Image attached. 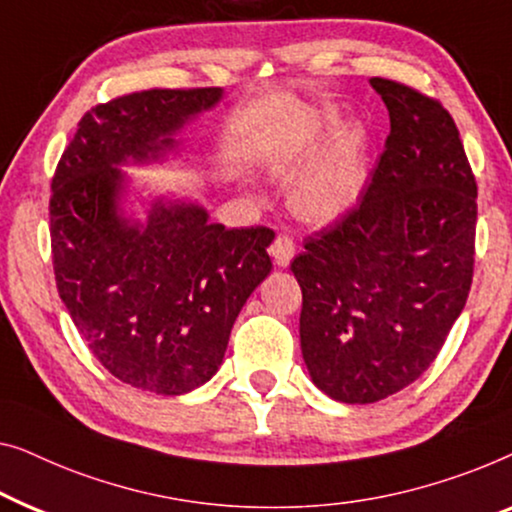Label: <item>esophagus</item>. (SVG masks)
<instances>
[{"instance_id":"esophagus-1","label":"esophagus","mask_w":512,"mask_h":512,"mask_svg":"<svg viewBox=\"0 0 512 512\" xmlns=\"http://www.w3.org/2000/svg\"><path fill=\"white\" fill-rule=\"evenodd\" d=\"M269 253L273 257V262H276L280 269H285V266H290L294 253H297V246H294V239L290 234H278L276 241L271 243Z\"/></svg>"}]
</instances>
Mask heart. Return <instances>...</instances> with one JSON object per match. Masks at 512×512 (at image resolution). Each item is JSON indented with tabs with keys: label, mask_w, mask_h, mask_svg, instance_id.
<instances>
[{
	"label": "heart",
	"mask_w": 512,
	"mask_h": 512,
	"mask_svg": "<svg viewBox=\"0 0 512 512\" xmlns=\"http://www.w3.org/2000/svg\"><path fill=\"white\" fill-rule=\"evenodd\" d=\"M338 125L336 109H320L290 155L269 164L276 174H292L318 148L322 136ZM369 183V157H366V132L359 125L345 127L338 139L318 160L301 171L292 185V208L301 218L315 225H329L348 215L359 204Z\"/></svg>",
	"instance_id": "1"
}]
</instances>
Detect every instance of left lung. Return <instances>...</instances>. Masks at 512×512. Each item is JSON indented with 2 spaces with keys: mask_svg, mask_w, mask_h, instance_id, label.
Listing matches in <instances>:
<instances>
[{
  "mask_svg": "<svg viewBox=\"0 0 512 512\" xmlns=\"http://www.w3.org/2000/svg\"><path fill=\"white\" fill-rule=\"evenodd\" d=\"M369 83L390 111L385 153L355 211L292 262L308 376L341 403L380 401L420 378L473 278L478 187L455 120L406 85Z\"/></svg>",
  "mask_w": 512,
  "mask_h": 512,
  "instance_id": "left-lung-1",
  "label": "left lung"
}]
</instances>
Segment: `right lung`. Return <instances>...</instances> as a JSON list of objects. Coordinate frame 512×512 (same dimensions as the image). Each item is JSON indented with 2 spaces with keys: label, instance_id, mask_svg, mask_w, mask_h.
I'll return each instance as SVG.
<instances>
[{
  "label": "right lung",
  "instance_id": "obj_1",
  "mask_svg": "<svg viewBox=\"0 0 512 512\" xmlns=\"http://www.w3.org/2000/svg\"><path fill=\"white\" fill-rule=\"evenodd\" d=\"M222 88L146 90L83 115L53 176L60 299L104 369L178 397L220 369L243 304L271 273L266 227L225 229L199 201L150 192L122 167L187 162L181 139Z\"/></svg>",
  "mask_w": 512,
  "mask_h": 512
}]
</instances>
